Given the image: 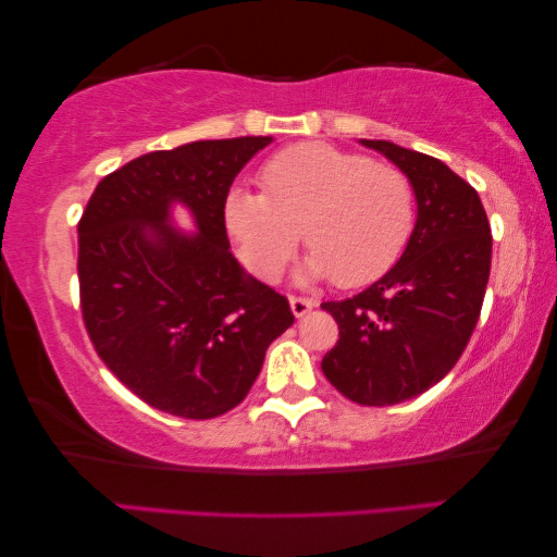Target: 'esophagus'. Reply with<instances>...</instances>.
<instances>
[{"label": "esophagus", "mask_w": 557, "mask_h": 557, "mask_svg": "<svg viewBox=\"0 0 557 557\" xmlns=\"http://www.w3.org/2000/svg\"><path fill=\"white\" fill-rule=\"evenodd\" d=\"M315 304L311 298H300V296H290V311H294L296 318H304L306 313H311V308Z\"/></svg>", "instance_id": "1"}]
</instances>
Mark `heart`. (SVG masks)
I'll list each match as a JSON object with an SVG mask.
<instances>
[{"label":"heart","mask_w":557,"mask_h":557,"mask_svg":"<svg viewBox=\"0 0 557 557\" xmlns=\"http://www.w3.org/2000/svg\"><path fill=\"white\" fill-rule=\"evenodd\" d=\"M263 195H226V232L257 276L273 281L304 234L300 278L355 288L387 273L414 226V189L403 172L325 143L281 150L261 170Z\"/></svg>","instance_id":"b5f03b06"}]
</instances>
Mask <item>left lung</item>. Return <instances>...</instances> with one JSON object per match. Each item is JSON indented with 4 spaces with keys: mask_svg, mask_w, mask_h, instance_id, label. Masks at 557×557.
I'll list each match as a JSON object with an SVG mask.
<instances>
[{
    "mask_svg": "<svg viewBox=\"0 0 557 557\" xmlns=\"http://www.w3.org/2000/svg\"><path fill=\"white\" fill-rule=\"evenodd\" d=\"M405 172L417 199L407 249L362 294L327 300L341 341L321 362L352 403L387 407L436 385L476 327L491 273V226L469 182L432 154L360 140Z\"/></svg>",
    "mask_w": 557,
    "mask_h": 557,
    "instance_id": "left-lung-1",
    "label": "left lung"
}]
</instances>
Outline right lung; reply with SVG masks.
<instances>
[{
	"instance_id": "1",
	"label": "right lung",
	"mask_w": 557,
	"mask_h": 557,
	"mask_svg": "<svg viewBox=\"0 0 557 557\" xmlns=\"http://www.w3.org/2000/svg\"><path fill=\"white\" fill-rule=\"evenodd\" d=\"M273 138L197 140L148 152L98 182L78 222L84 323L100 360L160 412L212 419L249 395L288 300L246 276L224 202ZM185 206L197 233L171 226Z\"/></svg>"
}]
</instances>
